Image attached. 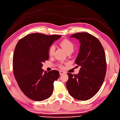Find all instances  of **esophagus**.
<instances>
[{
  "mask_svg": "<svg viewBox=\"0 0 120 120\" xmlns=\"http://www.w3.org/2000/svg\"><path fill=\"white\" fill-rule=\"evenodd\" d=\"M59 73H60V75H64V74H65V73L64 72L62 71H60L59 72Z\"/></svg>",
  "mask_w": 120,
  "mask_h": 120,
  "instance_id": "1",
  "label": "esophagus"
}]
</instances>
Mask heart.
<instances>
[{"label": "heart", "mask_w": 120, "mask_h": 120, "mask_svg": "<svg viewBox=\"0 0 120 120\" xmlns=\"http://www.w3.org/2000/svg\"><path fill=\"white\" fill-rule=\"evenodd\" d=\"M60 46L62 48L66 53H68L70 51H73L74 45L72 41H71L70 40L65 38L63 39L59 43ZM55 51V47L54 46L52 45L49 47L48 49V54L50 56H53L54 53ZM59 67L61 68H63L64 67L62 65H60Z\"/></svg>", "instance_id": "obj_1"}]
</instances>
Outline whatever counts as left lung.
<instances>
[{"label": "left lung", "mask_w": 120, "mask_h": 120, "mask_svg": "<svg viewBox=\"0 0 120 120\" xmlns=\"http://www.w3.org/2000/svg\"><path fill=\"white\" fill-rule=\"evenodd\" d=\"M70 38L80 42L75 63L81 67L78 74L68 73L66 86L74 98L87 100L95 95L104 81L107 69L104 50L98 39L88 33L74 34Z\"/></svg>", "instance_id": "left-lung-1"}]
</instances>
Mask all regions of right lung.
I'll return each mask as SVG.
<instances>
[{"mask_svg": "<svg viewBox=\"0 0 120 120\" xmlns=\"http://www.w3.org/2000/svg\"><path fill=\"white\" fill-rule=\"evenodd\" d=\"M61 37L33 33L21 38L17 44L13 59V72L21 90L30 99L41 101L52 94L53 82L58 79L59 72H44L41 68L42 63L49 59V48Z\"/></svg>", "mask_w": 120, "mask_h": 120, "instance_id": "right-lung-1", "label": "right lung"}]
</instances>
